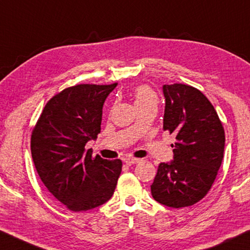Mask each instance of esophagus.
<instances>
[{
	"label": "esophagus",
	"instance_id": "34e87169",
	"mask_svg": "<svg viewBox=\"0 0 250 250\" xmlns=\"http://www.w3.org/2000/svg\"><path fill=\"white\" fill-rule=\"evenodd\" d=\"M140 159H136V157H127V159L125 160V162L127 165H133V164H136L140 162Z\"/></svg>",
	"mask_w": 250,
	"mask_h": 250
}]
</instances>
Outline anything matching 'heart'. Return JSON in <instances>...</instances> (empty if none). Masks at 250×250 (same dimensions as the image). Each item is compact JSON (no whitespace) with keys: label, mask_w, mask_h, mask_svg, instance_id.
Masks as SVG:
<instances>
[{"label":"heart","mask_w":250,"mask_h":250,"mask_svg":"<svg viewBox=\"0 0 250 250\" xmlns=\"http://www.w3.org/2000/svg\"><path fill=\"white\" fill-rule=\"evenodd\" d=\"M133 98L137 108H141V107L147 105H157V97L155 93L153 91L151 87H148L146 85L137 86L135 89H134Z\"/></svg>","instance_id":"b5f03b06"}]
</instances>
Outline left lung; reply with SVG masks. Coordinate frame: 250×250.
<instances>
[{
  "mask_svg": "<svg viewBox=\"0 0 250 250\" xmlns=\"http://www.w3.org/2000/svg\"><path fill=\"white\" fill-rule=\"evenodd\" d=\"M163 129L174 134V157L160 163L153 198L172 208L193 206L207 195L224 159L225 129L209 99L190 85H164Z\"/></svg>",
  "mask_w": 250,
  "mask_h": 250,
  "instance_id": "left-lung-1",
  "label": "left lung"
}]
</instances>
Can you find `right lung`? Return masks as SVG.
Listing matches in <instances>:
<instances>
[{
  "label": "right lung",
  "mask_w": 250,
  "mask_h": 250,
  "mask_svg": "<svg viewBox=\"0 0 250 250\" xmlns=\"http://www.w3.org/2000/svg\"><path fill=\"white\" fill-rule=\"evenodd\" d=\"M117 83L68 87L45 104L31 134L34 167L48 191L67 209L87 211L112 198L120 159L104 160L85 149L101 133L103 106Z\"/></svg>",
  "instance_id": "obj_1"
}]
</instances>
